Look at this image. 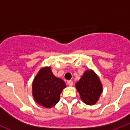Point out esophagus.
<instances>
[{"instance_id": "1", "label": "esophagus", "mask_w": 130, "mask_h": 130, "mask_svg": "<svg viewBox=\"0 0 130 130\" xmlns=\"http://www.w3.org/2000/svg\"><path fill=\"white\" fill-rule=\"evenodd\" d=\"M67 83H68V85L69 86H72V85H73V81H71V80H70V81H68Z\"/></svg>"}]
</instances>
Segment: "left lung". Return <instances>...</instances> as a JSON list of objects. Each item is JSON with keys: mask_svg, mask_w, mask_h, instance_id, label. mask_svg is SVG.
Here are the masks:
<instances>
[{"mask_svg": "<svg viewBox=\"0 0 130 130\" xmlns=\"http://www.w3.org/2000/svg\"><path fill=\"white\" fill-rule=\"evenodd\" d=\"M75 87L83 102L89 105L96 104L103 91L99 77L91 70L85 72Z\"/></svg>", "mask_w": 130, "mask_h": 130, "instance_id": "1", "label": "left lung"}]
</instances>
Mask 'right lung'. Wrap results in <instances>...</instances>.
<instances>
[{"instance_id": "right-lung-1", "label": "right lung", "mask_w": 130, "mask_h": 130, "mask_svg": "<svg viewBox=\"0 0 130 130\" xmlns=\"http://www.w3.org/2000/svg\"><path fill=\"white\" fill-rule=\"evenodd\" d=\"M66 87L62 79L56 77L50 67L40 69L32 83L35 102L45 108H51L59 102L60 95Z\"/></svg>"}]
</instances>
